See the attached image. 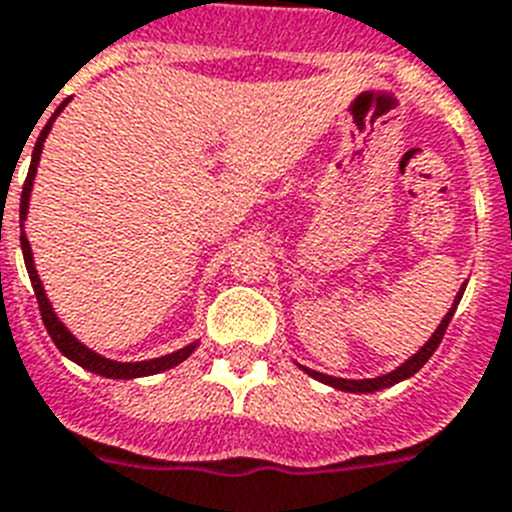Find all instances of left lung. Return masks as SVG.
Returning <instances> with one entry per match:
<instances>
[{
  "instance_id": "8db88e82",
  "label": "left lung",
  "mask_w": 512,
  "mask_h": 512,
  "mask_svg": "<svg viewBox=\"0 0 512 512\" xmlns=\"http://www.w3.org/2000/svg\"><path fill=\"white\" fill-rule=\"evenodd\" d=\"M461 296H464V288H461V293H459V296H456V304H453V309L446 314V319H443V322H441V327H438V330H435V335L430 337L428 342H425V348L417 350V353L412 355L410 361L402 363V366H399L397 371L386 373V376H379V379L353 381V379H335V376H324V373L311 371V368H304V366H301V368H304V371L309 373V376H314V379H317V381H322V384H330V386H335V389H340V391H379V389H386V386H391V384H399V381L415 376V373L420 371V368L430 361V355H433L435 350H438V345H441L443 335H446V330H448V322H451L453 311H456V306H459Z\"/></svg>"
}]
</instances>
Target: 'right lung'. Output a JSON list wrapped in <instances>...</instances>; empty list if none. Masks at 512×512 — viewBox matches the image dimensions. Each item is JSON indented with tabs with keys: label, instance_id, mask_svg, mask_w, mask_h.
<instances>
[{
	"label": "right lung",
	"instance_id": "obj_1",
	"mask_svg": "<svg viewBox=\"0 0 512 512\" xmlns=\"http://www.w3.org/2000/svg\"><path fill=\"white\" fill-rule=\"evenodd\" d=\"M64 105H66V102H61L59 110L64 108ZM59 110H56V115H59ZM56 115H53V118H56ZM53 118L46 123V128H43L41 136H38V141H35L33 162H30V170H28V180H25V185H22L20 226H22V221H25V216H28V201H30V188H33L35 167H38V162H41L43 141H46L48 131H51ZM20 244H22V255H25V268H28L30 283H33L35 299H38V309H41L43 324H46V330H48V335H51V340L56 342V348H59L61 353H64L66 358H69V361L79 363V366L87 368V371H92V373L108 376V379H139V376H151V373L167 371V368L177 366V363L185 361V358H188V355L195 350V342H193V345H188V348H180V350H177V353L162 355V358H154V361H141V363H115V361H108V358H102V355L92 353V350L84 348L82 342H79L77 337L71 335V332L66 330L64 324L59 322V317L53 314L51 304H48V299H46V293H43L41 278H38V273H35L33 252H30V242H28V239H25V234H20Z\"/></svg>",
	"mask_w": 512,
	"mask_h": 512
}]
</instances>
